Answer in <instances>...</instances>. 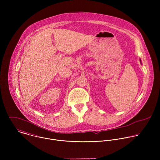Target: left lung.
Segmentation results:
<instances>
[{"mask_svg": "<svg viewBox=\"0 0 160 160\" xmlns=\"http://www.w3.org/2000/svg\"><path fill=\"white\" fill-rule=\"evenodd\" d=\"M140 61H141V59H140Z\"/></svg>", "mask_w": 160, "mask_h": 160, "instance_id": "8db88e82", "label": "left lung"}]
</instances>
